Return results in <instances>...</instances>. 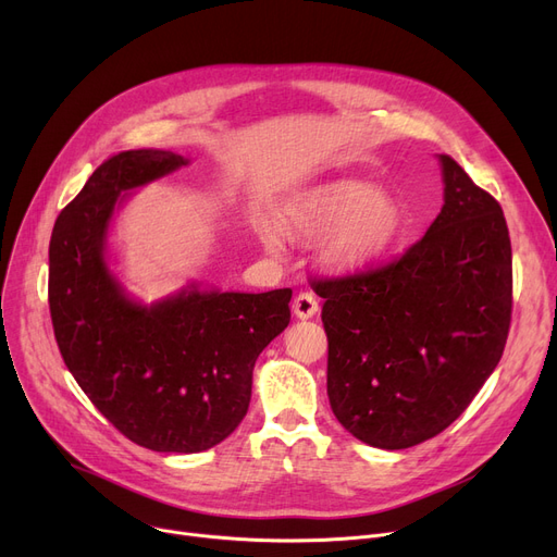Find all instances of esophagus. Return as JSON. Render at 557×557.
Returning a JSON list of instances; mask_svg holds the SVG:
<instances>
[{"mask_svg": "<svg viewBox=\"0 0 557 557\" xmlns=\"http://www.w3.org/2000/svg\"><path fill=\"white\" fill-rule=\"evenodd\" d=\"M294 313H296L298 318H302V320L315 315V313H318V300H315V296L309 294V290H302V294H298L296 300H294Z\"/></svg>", "mask_w": 557, "mask_h": 557, "instance_id": "obj_1", "label": "esophagus"}]
</instances>
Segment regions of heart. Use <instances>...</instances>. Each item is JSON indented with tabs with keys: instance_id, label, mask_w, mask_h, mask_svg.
<instances>
[{
	"instance_id": "obj_1",
	"label": "heart",
	"mask_w": 557,
	"mask_h": 557,
	"mask_svg": "<svg viewBox=\"0 0 557 557\" xmlns=\"http://www.w3.org/2000/svg\"><path fill=\"white\" fill-rule=\"evenodd\" d=\"M286 225L307 237L332 232L323 257L334 271L352 273L393 250L404 232V210L386 191L359 181H334L290 205ZM261 242L269 250H280L282 234L275 225H263Z\"/></svg>"
}]
</instances>
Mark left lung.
<instances>
[{
	"label": "left lung",
	"instance_id": "obj_1",
	"mask_svg": "<svg viewBox=\"0 0 557 557\" xmlns=\"http://www.w3.org/2000/svg\"><path fill=\"white\" fill-rule=\"evenodd\" d=\"M445 205L401 257L313 280L325 298L327 395L336 420L379 449L445 431L499 363L512 315L502 205L441 156Z\"/></svg>",
	"mask_w": 557,
	"mask_h": 557
}]
</instances>
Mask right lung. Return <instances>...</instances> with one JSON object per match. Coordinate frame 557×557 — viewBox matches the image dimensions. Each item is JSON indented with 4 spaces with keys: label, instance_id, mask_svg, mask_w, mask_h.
Here are the masks:
<instances>
[{
    "label": "right lung",
    "instance_id": "1",
    "mask_svg": "<svg viewBox=\"0 0 557 557\" xmlns=\"http://www.w3.org/2000/svg\"><path fill=\"white\" fill-rule=\"evenodd\" d=\"M183 164L156 149L108 158L58 214L49 242V311L65 366L116 431L162 454L205 451L239 426L255 361L290 320V288L189 286L141 307L110 275L106 234L122 191Z\"/></svg>",
    "mask_w": 557,
    "mask_h": 557
}]
</instances>
